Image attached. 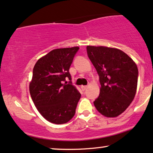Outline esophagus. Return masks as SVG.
I'll return each mask as SVG.
<instances>
[{
    "instance_id": "34e87169",
    "label": "esophagus",
    "mask_w": 153,
    "mask_h": 153,
    "mask_svg": "<svg viewBox=\"0 0 153 153\" xmlns=\"http://www.w3.org/2000/svg\"><path fill=\"white\" fill-rule=\"evenodd\" d=\"M87 86H82V87H81V89H82V91H85L86 89H87Z\"/></svg>"
}]
</instances>
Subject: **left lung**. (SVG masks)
I'll return each mask as SVG.
<instances>
[{
    "label": "left lung",
    "mask_w": 153,
    "mask_h": 153,
    "mask_svg": "<svg viewBox=\"0 0 153 153\" xmlns=\"http://www.w3.org/2000/svg\"><path fill=\"white\" fill-rule=\"evenodd\" d=\"M87 55L101 84L94 105L107 117H115L130 106L137 91L138 69L125 52L105 46H87Z\"/></svg>",
    "instance_id": "1"
}]
</instances>
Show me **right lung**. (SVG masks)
<instances>
[{
	"instance_id": "obj_1",
	"label": "right lung",
	"mask_w": 153,
	"mask_h": 153,
	"mask_svg": "<svg viewBox=\"0 0 153 153\" xmlns=\"http://www.w3.org/2000/svg\"><path fill=\"white\" fill-rule=\"evenodd\" d=\"M79 49H53L39 59L33 67L30 97L38 111L51 123H68L76 112L81 94L71 84L69 68ZM67 78L70 80L68 84Z\"/></svg>"
}]
</instances>
